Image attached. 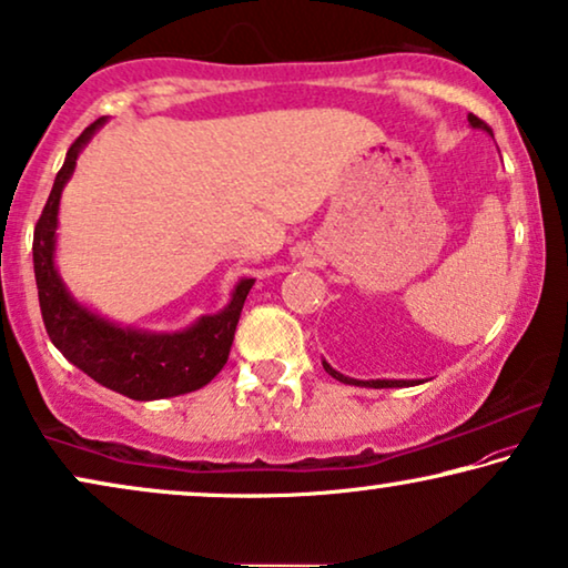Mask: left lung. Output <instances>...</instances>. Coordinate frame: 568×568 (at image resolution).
I'll use <instances>...</instances> for the list:
<instances>
[{
	"label": "left lung",
	"instance_id": "1",
	"mask_svg": "<svg viewBox=\"0 0 568 568\" xmlns=\"http://www.w3.org/2000/svg\"><path fill=\"white\" fill-rule=\"evenodd\" d=\"M468 123L470 128H478V131H486L494 139L491 128L486 125L484 121H478L474 113H468ZM324 371L332 375V378H337L339 383H347V386H361V388H404V386H419V383H425V378H412V381H404V378H375V381H357V378H349V375H342L339 371H334V367L322 361Z\"/></svg>",
	"mask_w": 568,
	"mask_h": 568
}]
</instances>
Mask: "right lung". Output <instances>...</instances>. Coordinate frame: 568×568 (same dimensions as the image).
<instances>
[{"instance_id":"add662e5","label":"right lung","mask_w":568,"mask_h":568,"mask_svg":"<svg viewBox=\"0 0 568 568\" xmlns=\"http://www.w3.org/2000/svg\"><path fill=\"white\" fill-rule=\"evenodd\" d=\"M105 123L108 118H100L71 143L38 219L33 267L45 332L71 365H77L100 386L133 402H156V398L190 394L211 383L226 365L239 316H242L254 277H239L231 287L229 303L219 314L197 316L193 324L178 332L139 329V326L113 322L74 298L55 267L61 193L77 170L79 154Z\"/></svg>"}]
</instances>
